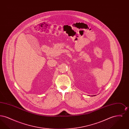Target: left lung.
<instances>
[{
	"mask_svg": "<svg viewBox=\"0 0 129 129\" xmlns=\"http://www.w3.org/2000/svg\"><path fill=\"white\" fill-rule=\"evenodd\" d=\"M93 96H96V95H93Z\"/></svg>",
	"mask_w": 129,
	"mask_h": 129,
	"instance_id": "obj_1",
	"label": "left lung"
}]
</instances>
